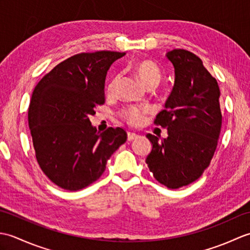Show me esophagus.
Listing matches in <instances>:
<instances>
[{
	"label": "esophagus",
	"instance_id": "1",
	"mask_svg": "<svg viewBox=\"0 0 250 250\" xmlns=\"http://www.w3.org/2000/svg\"><path fill=\"white\" fill-rule=\"evenodd\" d=\"M137 137H139V135H137V134L132 133V132H128V141H129V142L137 139Z\"/></svg>",
	"mask_w": 250,
	"mask_h": 250
}]
</instances>
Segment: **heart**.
<instances>
[{"label": "heart", "mask_w": 250, "mask_h": 250, "mask_svg": "<svg viewBox=\"0 0 250 250\" xmlns=\"http://www.w3.org/2000/svg\"><path fill=\"white\" fill-rule=\"evenodd\" d=\"M133 68L136 75L139 76L141 82L145 84L146 88L149 86H157L159 82H160L161 73L155 63L149 60H142L136 62L133 65ZM118 82L119 75H115L110 79L107 87H106V91H107L108 94L115 93ZM148 111H149V108L146 107V106H128V107L120 111V116L129 125L136 126L140 125L144 121V117Z\"/></svg>", "instance_id": "b5f03b06"}]
</instances>
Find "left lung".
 <instances>
[{
    "label": "left lung",
    "instance_id": "left-lung-1",
    "mask_svg": "<svg viewBox=\"0 0 250 250\" xmlns=\"http://www.w3.org/2000/svg\"><path fill=\"white\" fill-rule=\"evenodd\" d=\"M167 57L175 68V83L155 124L167 128L168 136L146 135L152 144L146 163L159 183L177 189L195 182L214 157L222 121L220 90L192 52L173 49Z\"/></svg>",
    "mask_w": 250,
    "mask_h": 250
}]
</instances>
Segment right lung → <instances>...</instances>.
<instances>
[{
    "instance_id": "add662e5",
    "label": "right lung",
    "mask_w": 250,
    "mask_h": 250,
    "mask_svg": "<svg viewBox=\"0 0 250 250\" xmlns=\"http://www.w3.org/2000/svg\"><path fill=\"white\" fill-rule=\"evenodd\" d=\"M125 52H82L67 58L36 84L28 119L37 163L60 188L77 191L98 180L111 155L125 143L126 132L102 133L90 116L105 102V77Z\"/></svg>"
}]
</instances>
